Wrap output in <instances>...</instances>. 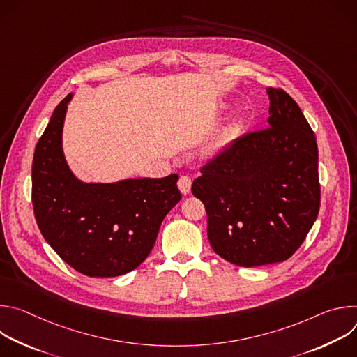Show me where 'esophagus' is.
I'll return each mask as SVG.
<instances>
[{
  "label": "esophagus",
  "mask_w": 357,
  "mask_h": 357,
  "mask_svg": "<svg viewBox=\"0 0 357 357\" xmlns=\"http://www.w3.org/2000/svg\"><path fill=\"white\" fill-rule=\"evenodd\" d=\"M190 186H192V179L188 175H182L178 181V188L181 190V193L188 195L190 192Z\"/></svg>",
  "instance_id": "34e87169"
}]
</instances>
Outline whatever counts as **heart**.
Returning a JSON list of instances; mask_svg holds the SVG:
<instances>
[{
  "mask_svg": "<svg viewBox=\"0 0 357 357\" xmlns=\"http://www.w3.org/2000/svg\"><path fill=\"white\" fill-rule=\"evenodd\" d=\"M231 132H233V128H227V130H226V131H225V134H223V137H229V135H230V134H231Z\"/></svg>",
  "mask_w": 357,
  "mask_h": 357,
  "instance_id": "heart-1",
  "label": "heart"
}]
</instances>
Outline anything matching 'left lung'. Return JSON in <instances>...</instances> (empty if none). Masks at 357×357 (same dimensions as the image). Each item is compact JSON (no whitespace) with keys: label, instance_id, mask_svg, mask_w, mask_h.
Here are the masks:
<instances>
[{"label":"left lung","instance_id":"1","mask_svg":"<svg viewBox=\"0 0 357 357\" xmlns=\"http://www.w3.org/2000/svg\"><path fill=\"white\" fill-rule=\"evenodd\" d=\"M267 94L268 128L237 138L192 183L212 248L240 267L288 260L321 205L315 134L287 91L268 87Z\"/></svg>","mask_w":357,"mask_h":357}]
</instances>
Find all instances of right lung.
<instances>
[{"mask_svg": "<svg viewBox=\"0 0 357 357\" xmlns=\"http://www.w3.org/2000/svg\"><path fill=\"white\" fill-rule=\"evenodd\" d=\"M68 94L39 138L32 162L38 227L58 256L87 277L137 268L155 244L167 213L181 200L178 175L87 183L70 171L62 148Z\"/></svg>", "mask_w": 357, "mask_h": 357, "instance_id": "right-lung-1", "label": "right lung"}]
</instances>
